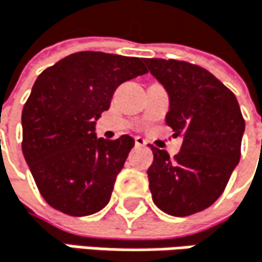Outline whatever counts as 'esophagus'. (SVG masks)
<instances>
[{
  "instance_id": "1",
  "label": "esophagus",
  "mask_w": 262,
  "mask_h": 262,
  "mask_svg": "<svg viewBox=\"0 0 262 262\" xmlns=\"http://www.w3.org/2000/svg\"><path fill=\"white\" fill-rule=\"evenodd\" d=\"M135 146H137V147H143V146H146V141H144V138H141V137H137V138H135Z\"/></svg>"
}]
</instances>
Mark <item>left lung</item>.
I'll use <instances>...</instances> for the list:
<instances>
[{"label":"left lung","instance_id":"1","mask_svg":"<svg viewBox=\"0 0 262 262\" xmlns=\"http://www.w3.org/2000/svg\"><path fill=\"white\" fill-rule=\"evenodd\" d=\"M144 62L169 96L166 124L183 138L174 158L152 147V200L166 214L191 216L224 192L241 158L246 121L236 96L205 68L172 59Z\"/></svg>","mask_w":262,"mask_h":262}]
</instances>
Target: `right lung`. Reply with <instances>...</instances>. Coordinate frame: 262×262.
<instances>
[{"label":"right lung","mask_w":262,"mask_h":262,"mask_svg":"<svg viewBox=\"0 0 262 262\" xmlns=\"http://www.w3.org/2000/svg\"><path fill=\"white\" fill-rule=\"evenodd\" d=\"M140 57L82 51L46 68L23 113V155L43 199L70 216H88L108 203L132 137L98 138L96 121L115 90L146 74Z\"/></svg>","instance_id":"obj_1"}]
</instances>
